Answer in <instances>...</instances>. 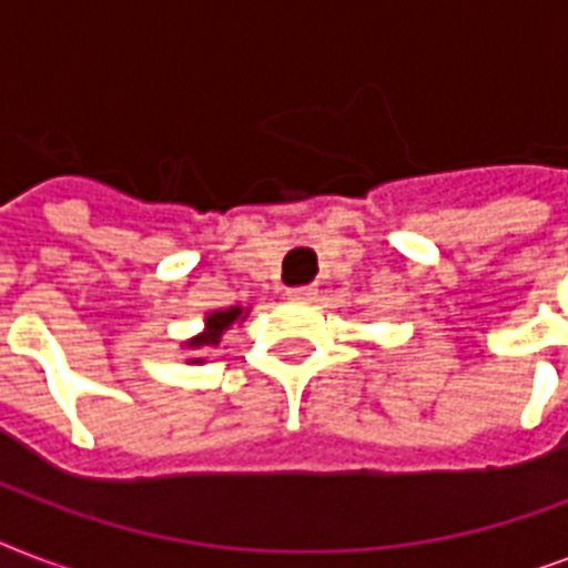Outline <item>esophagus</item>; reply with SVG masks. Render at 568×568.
Masks as SVG:
<instances>
[{
    "instance_id": "34e87169",
    "label": "esophagus",
    "mask_w": 568,
    "mask_h": 568,
    "mask_svg": "<svg viewBox=\"0 0 568 568\" xmlns=\"http://www.w3.org/2000/svg\"><path fill=\"white\" fill-rule=\"evenodd\" d=\"M285 297H288V301L306 303L315 297V288H312V285H294V288H288V292H285Z\"/></svg>"
}]
</instances>
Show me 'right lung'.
Wrapping results in <instances>:
<instances>
[{
	"label": "right lung",
	"mask_w": 568,
	"mask_h": 568,
	"mask_svg": "<svg viewBox=\"0 0 568 568\" xmlns=\"http://www.w3.org/2000/svg\"><path fill=\"white\" fill-rule=\"evenodd\" d=\"M247 318V312L241 310V306H230V310H217V312H209L205 315V329L200 333V336H194L191 342H185L189 347H212L221 342V336L226 333V329L235 324V321H244ZM194 363H200V359H194Z\"/></svg>",
	"instance_id": "right-lung-1"
}]
</instances>
